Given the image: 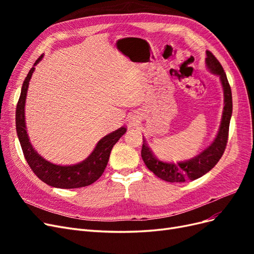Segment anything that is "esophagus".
I'll return each mask as SVG.
<instances>
[{"label":"esophagus","mask_w":254,"mask_h":254,"mask_svg":"<svg viewBox=\"0 0 254 254\" xmlns=\"http://www.w3.org/2000/svg\"><path fill=\"white\" fill-rule=\"evenodd\" d=\"M129 124H130V125H133V124H134V120H133V119H130V120H129Z\"/></svg>","instance_id":"esophagus-1"}]
</instances>
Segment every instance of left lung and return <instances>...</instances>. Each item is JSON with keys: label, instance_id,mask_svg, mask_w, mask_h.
I'll list each match as a JSON object with an SVG mask.
<instances>
[{"label": "left lung", "instance_id": "8db88e82", "mask_svg": "<svg viewBox=\"0 0 254 254\" xmlns=\"http://www.w3.org/2000/svg\"><path fill=\"white\" fill-rule=\"evenodd\" d=\"M205 64L207 68L219 76L222 89H224L225 107L222 112L219 131L214 142L198 156L183 162H163L155 157L148 147L147 143L143 139L141 156L145 165L148 167L160 179L167 182H184L187 180H195L210 172L217 164L222 157L228 143L230 120L232 115V92L227 78V75L219 61L210 51H206Z\"/></svg>", "mask_w": 254, "mask_h": 254}]
</instances>
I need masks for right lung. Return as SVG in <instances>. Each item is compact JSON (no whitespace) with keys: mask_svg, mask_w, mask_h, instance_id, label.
<instances>
[{"mask_svg":"<svg viewBox=\"0 0 254 254\" xmlns=\"http://www.w3.org/2000/svg\"><path fill=\"white\" fill-rule=\"evenodd\" d=\"M43 55L36 60V65L42 59ZM35 71V66L30 68L23 82L19 102L16 110V129L23 155L34 174L44 183L59 189H77L88 187L101 177L108 164L111 149L121 136L126 132L125 127H121L115 131L107 134L99 140L91 155L82 162L74 165H57L49 162L41 157L29 142L25 125V99L29 80Z\"/></svg>","mask_w":254,"mask_h":254,"instance_id":"right-lung-1","label":"right lung"}]
</instances>
